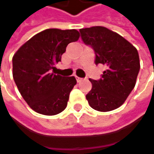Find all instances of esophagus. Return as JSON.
I'll return each mask as SVG.
<instances>
[{
    "label": "esophagus",
    "instance_id": "esophagus-1",
    "mask_svg": "<svg viewBox=\"0 0 154 154\" xmlns=\"http://www.w3.org/2000/svg\"><path fill=\"white\" fill-rule=\"evenodd\" d=\"M76 78H77V83H80V82H82L84 79L83 78H81V77H76Z\"/></svg>",
    "mask_w": 154,
    "mask_h": 154
}]
</instances>
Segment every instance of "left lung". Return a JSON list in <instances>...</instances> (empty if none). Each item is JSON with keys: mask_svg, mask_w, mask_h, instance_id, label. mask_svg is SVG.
Segmentation results:
<instances>
[{"mask_svg": "<svg viewBox=\"0 0 154 154\" xmlns=\"http://www.w3.org/2000/svg\"><path fill=\"white\" fill-rule=\"evenodd\" d=\"M85 44L95 52V63L106 65L99 80L90 79L92 88L86 95L96 111L110 112L121 106L133 90L140 69L137 49L119 34L104 27L81 29Z\"/></svg>", "mask_w": 154, "mask_h": 154, "instance_id": "8db88e82", "label": "left lung"}]
</instances>
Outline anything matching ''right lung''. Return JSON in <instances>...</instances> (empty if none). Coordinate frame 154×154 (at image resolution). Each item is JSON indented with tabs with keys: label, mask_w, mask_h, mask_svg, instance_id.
Masks as SVG:
<instances>
[{
	"label": "right lung",
	"mask_w": 154,
	"mask_h": 154,
	"mask_svg": "<svg viewBox=\"0 0 154 154\" xmlns=\"http://www.w3.org/2000/svg\"><path fill=\"white\" fill-rule=\"evenodd\" d=\"M78 38L76 29H45L26 42L14 55V83L35 112L51 116L66 108L77 80L75 77L56 75L52 69L61 61L69 43Z\"/></svg>",
	"instance_id": "obj_1"
}]
</instances>
